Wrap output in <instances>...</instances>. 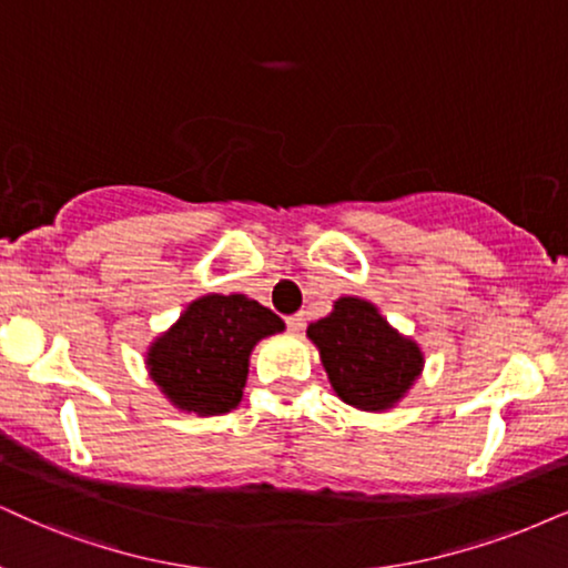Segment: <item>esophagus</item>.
Masks as SVG:
<instances>
[{
	"instance_id": "obj_1",
	"label": "esophagus",
	"mask_w": 568,
	"mask_h": 568,
	"mask_svg": "<svg viewBox=\"0 0 568 568\" xmlns=\"http://www.w3.org/2000/svg\"><path fill=\"white\" fill-rule=\"evenodd\" d=\"M285 325H288L291 333H301V329L306 327L304 314H291V317H285Z\"/></svg>"
}]
</instances>
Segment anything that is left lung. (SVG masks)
<instances>
[{"label":"left lung","instance_id":"left-lung-1","mask_svg":"<svg viewBox=\"0 0 568 568\" xmlns=\"http://www.w3.org/2000/svg\"><path fill=\"white\" fill-rule=\"evenodd\" d=\"M337 398L364 412H385L406 396L425 356L412 337L387 325L375 304L337 298L335 308L306 329Z\"/></svg>","mask_w":568,"mask_h":568}]
</instances>
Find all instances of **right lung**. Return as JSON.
Instances as JSON below:
<instances>
[{
	"label": "right lung",
	"mask_w": 568,
	"mask_h": 568,
	"mask_svg": "<svg viewBox=\"0 0 568 568\" xmlns=\"http://www.w3.org/2000/svg\"><path fill=\"white\" fill-rule=\"evenodd\" d=\"M280 329L272 308L239 293L201 296L152 343L149 375L181 412L225 414L243 398L251 348Z\"/></svg>",
	"instance_id": "right-lung-1"
}]
</instances>
